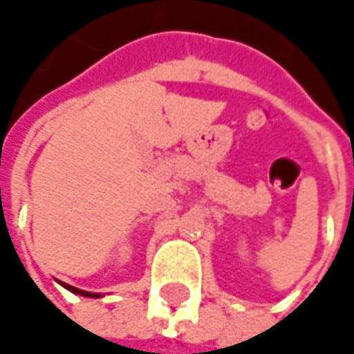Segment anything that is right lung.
<instances>
[{
  "label": "right lung",
  "instance_id": "right-lung-1",
  "mask_svg": "<svg viewBox=\"0 0 354 354\" xmlns=\"http://www.w3.org/2000/svg\"><path fill=\"white\" fill-rule=\"evenodd\" d=\"M71 293H77V295H84V297H102V295H98V293H90V291H82V289H77V287H71V285H65Z\"/></svg>",
  "mask_w": 354,
  "mask_h": 354
}]
</instances>
